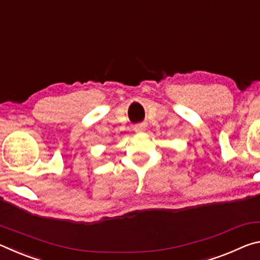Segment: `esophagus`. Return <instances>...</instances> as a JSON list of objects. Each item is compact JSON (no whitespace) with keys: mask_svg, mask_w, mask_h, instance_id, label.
<instances>
[{"mask_svg":"<svg viewBox=\"0 0 260 260\" xmlns=\"http://www.w3.org/2000/svg\"><path fill=\"white\" fill-rule=\"evenodd\" d=\"M134 131L138 132V133H141V132L144 131V125L143 124H139L134 126Z\"/></svg>","mask_w":260,"mask_h":260,"instance_id":"obj_1","label":"esophagus"}]
</instances>
